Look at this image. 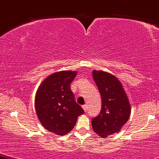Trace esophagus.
<instances>
[{
  "instance_id": "obj_1",
  "label": "esophagus",
  "mask_w": 159,
  "mask_h": 159,
  "mask_svg": "<svg viewBox=\"0 0 159 159\" xmlns=\"http://www.w3.org/2000/svg\"><path fill=\"white\" fill-rule=\"evenodd\" d=\"M82 108H83V109L84 110V111L85 112H86L87 111V109H88V107H87V105H84V106H82Z\"/></svg>"
}]
</instances>
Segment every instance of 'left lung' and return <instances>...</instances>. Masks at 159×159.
<instances>
[{
	"mask_svg": "<svg viewBox=\"0 0 159 159\" xmlns=\"http://www.w3.org/2000/svg\"><path fill=\"white\" fill-rule=\"evenodd\" d=\"M92 77L102 99L100 114L92 120L93 130L102 138L118 133L127 122L130 105L121 82L112 74L93 70Z\"/></svg>",
	"mask_w": 159,
	"mask_h": 159,
	"instance_id": "1",
	"label": "left lung"
}]
</instances>
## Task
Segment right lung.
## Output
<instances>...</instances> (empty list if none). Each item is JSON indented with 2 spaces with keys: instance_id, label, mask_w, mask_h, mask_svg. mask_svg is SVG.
I'll return each instance as SVG.
<instances>
[{
  "instance_id": "add662e5",
  "label": "right lung",
  "mask_w": 159,
  "mask_h": 159,
  "mask_svg": "<svg viewBox=\"0 0 159 159\" xmlns=\"http://www.w3.org/2000/svg\"><path fill=\"white\" fill-rule=\"evenodd\" d=\"M76 71L64 70L45 78L35 95V109L40 123L56 135H66L75 125L78 116L84 113L76 103L70 84Z\"/></svg>"
}]
</instances>
